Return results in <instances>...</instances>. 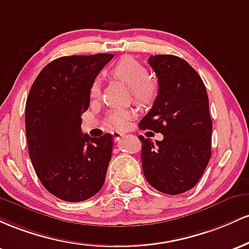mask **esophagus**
<instances>
[{"label":"esophagus","instance_id":"obj_1","mask_svg":"<svg viewBox=\"0 0 249 249\" xmlns=\"http://www.w3.org/2000/svg\"><path fill=\"white\" fill-rule=\"evenodd\" d=\"M111 134H113L114 140H115V141H120V140H121L122 138H124V133H120V132H113Z\"/></svg>","mask_w":249,"mask_h":249}]
</instances>
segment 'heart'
<instances>
[{
	"instance_id": "1",
	"label": "heart",
	"mask_w": 249,
	"mask_h": 249,
	"mask_svg": "<svg viewBox=\"0 0 249 249\" xmlns=\"http://www.w3.org/2000/svg\"><path fill=\"white\" fill-rule=\"evenodd\" d=\"M109 74L114 79L121 81L129 86L133 99L138 105L146 107L155 101L159 94L158 81L148 75L146 67L136 58L132 56H124L110 68ZM101 83L99 79L91 81L89 87V94L91 97H96L100 94ZM132 113L124 109L110 111L107 116V122L114 129H124L129 124Z\"/></svg>"
}]
</instances>
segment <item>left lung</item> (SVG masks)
<instances>
[{"mask_svg":"<svg viewBox=\"0 0 249 249\" xmlns=\"http://www.w3.org/2000/svg\"><path fill=\"white\" fill-rule=\"evenodd\" d=\"M159 82L152 109L140 121L142 130L163 135L152 141L140 135L146 180L164 194H182L199 182L212 155V124L207 90L200 75L182 58H148Z\"/></svg>","mask_w":249,"mask_h":249,"instance_id":"1","label":"left lung"}]
</instances>
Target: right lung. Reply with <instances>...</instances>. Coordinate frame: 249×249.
Returning a JSON list of instances; mask_svg holds the SVG:
<instances>
[{
    "instance_id": "right-lung-1",
    "label": "right lung",
    "mask_w": 249,
    "mask_h": 249,
    "mask_svg": "<svg viewBox=\"0 0 249 249\" xmlns=\"http://www.w3.org/2000/svg\"><path fill=\"white\" fill-rule=\"evenodd\" d=\"M113 54L72 55L47 64L26 103L28 149L44 188L67 202L94 196L105 182L113 138H90L81 130V115L90 102L91 81Z\"/></svg>"
}]
</instances>
